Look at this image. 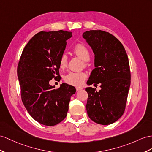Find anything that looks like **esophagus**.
Returning <instances> with one entry per match:
<instances>
[{
  "label": "esophagus",
  "mask_w": 152,
  "mask_h": 152,
  "mask_svg": "<svg viewBox=\"0 0 152 152\" xmlns=\"http://www.w3.org/2000/svg\"><path fill=\"white\" fill-rule=\"evenodd\" d=\"M76 91H81V90H82V89H83V88H82V87H76Z\"/></svg>",
  "instance_id": "esophagus-1"
}]
</instances>
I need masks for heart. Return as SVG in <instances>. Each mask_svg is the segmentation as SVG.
Returning <instances> with one entry per match:
<instances>
[{"label": "heart", "mask_w": 152, "mask_h": 152, "mask_svg": "<svg viewBox=\"0 0 152 152\" xmlns=\"http://www.w3.org/2000/svg\"><path fill=\"white\" fill-rule=\"evenodd\" d=\"M73 52L76 56L80 57L84 61H88L90 60L91 54L89 50L85 45L82 44H77L73 49ZM67 65V57L65 54L61 55L59 61V67L63 69ZM86 78V75L83 72H69L64 77V80L66 83L70 85L79 86L82 85Z\"/></svg>", "instance_id": "b5f03b06"}]
</instances>
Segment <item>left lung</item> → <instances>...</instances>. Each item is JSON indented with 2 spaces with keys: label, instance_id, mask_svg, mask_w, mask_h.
Here are the masks:
<instances>
[{
  "label": "left lung",
  "instance_id": "1",
  "mask_svg": "<svg viewBox=\"0 0 152 152\" xmlns=\"http://www.w3.org/2000/svg\"><path fill=\"white\" fill-rule=\"evenodd\" d=\"M82 36L94 54L95 68L87 84H101L99 92L92 87L85 89L87 114L94 122L108 125L118 121L125 110L130 86L129 61L123 44L110 33L91 30Z\"/></svg>",
  "mask_w": 152,
  "mask_h": 152
}]
</instances>
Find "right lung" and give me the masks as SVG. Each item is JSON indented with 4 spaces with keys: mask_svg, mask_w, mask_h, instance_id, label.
<instances>
[{
    "mask_svg": "<svg viewBox=\"0 0 152 152\" xmlns=\"http://www.w3.org/2000/svg\"><path fill=\"white\" fill-rule=\"evenodd\" d=\"M72 33L66 31L36 34L23 50L17 67L21 98L28 113L37 122L54 126L67 116L71 97L76 88L62 83L49 85L59 77V61Z\"/></svg>",
    "mask_w": 152,
    "mask_h": 152,
    "instance_id": "1",
    "label": "right lung"
}]
</instances>
